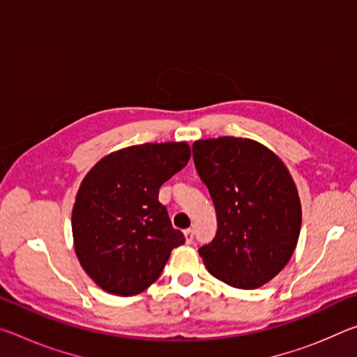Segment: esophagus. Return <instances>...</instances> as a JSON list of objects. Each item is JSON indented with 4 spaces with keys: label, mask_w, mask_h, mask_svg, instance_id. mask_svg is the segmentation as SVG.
Returning <instances> with one entry per match:
<instances>
[{
    "label": "esophagus",
    "mask_w": 357,
    "mask_h": 357,
    "mask_svg": "<svg viewBox=\"0 0 357 357\" xmlns=\"http://www.w3.org/2000/svg\"><path fill=\"white\" fill-rule=\"evenodd\" d=\"M184 238H185V243H187V244H190L192 241H193V231H192L190 228L185 229V231H184Z\"/></svg>",
    "instance_id": "1"
}]
</instances>
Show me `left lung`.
<instances>
[{
    "label": "left lung",
    "instance_id": "8db88e82",
    "mask_svg": "<svg viewBox=\"0 0 357 357\" xmlns=\"http://www.w3.org/2000/svg\"><path fill=\"white\" fill-rule=\"evenodd\" d=\"M193 162L217 214L213 243L198 249L209 274L239 289H255L285 268L298 245V187L280 157L250 138L193 143Z\"/></svg>",
    "mask_w": 357,
    "mask_h": 357
}]
</instances>
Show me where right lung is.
<instances>
[{
	"mask_svg": "<svg viewBox=\"0 0 357 357\" xmlns=\"http://www.w3.org/2000/svg\"><path fill=\"white\" fill-rule=\"evenodd\" d=\"M189 159L185 142L135 144L104 155L83 178L72 209L74 249L104 291H144L184 244L159 203V189Z\"/></svg>",
	"mask_w": 357,
	"mask_h": 357,
	"instance_id": "obj_1",
	"label": "right lung"
}]
</instances>
